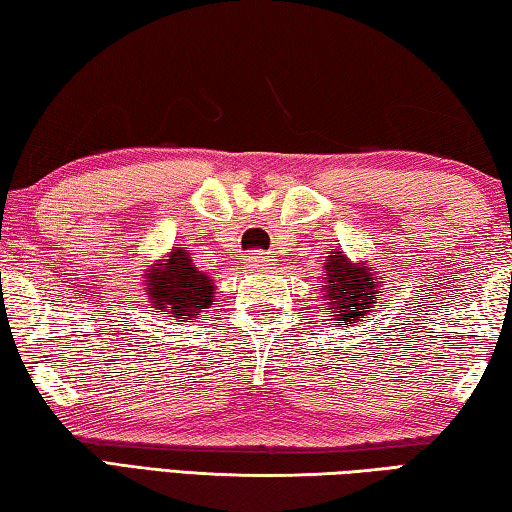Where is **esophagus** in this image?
<instances>
[{
	"label": "esophagus",
	"mask_w": 512,
	"mask_h": 512,
	"mask_svg": "<svg viewBox=\"0 0 512 512\" xmlns=\"http://www.w3.org/2000/svg\"><path fill=\"white\" fill-rule=\"evenodd\" d=\"M270 261H272V258L261 254V251H254V254L247 256V263L251 267H256V270H267V265H270Z\"/></svg>",
	"instance_id": "obj_1"
}]
</instances>
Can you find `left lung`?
Returning a JSON list of instances; mask_svg holds the SVG:
<instances>
[{
    "label": "left lung",
    "instance_id": "1",
    "mask_svg": "<svg viewBox=\"0 0 512 512\" xmlns=\"http://www.w3.org/2000/svg\"><path fill=\"white\" fill-rule=\"evenodd\" d=\"M321 272V306L330 324L339 328H351L369 317L387 290V274L378 272L371 261H351L342 249L330 251Z\"/></svg>",
    "mask_w": 512,
    "mask_h": 512
}]
</instances>
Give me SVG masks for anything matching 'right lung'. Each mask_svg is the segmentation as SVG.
<instances>
[{"label":"right lung","mask_w":512,"mask_h":512,"mask_svg":"<svg viewBox=\"0 0 512 512\" xmlns=\"http://www.w3.org/2000/svg\"><path fill=\"white\" fill-rule=\"evenodd\" d=\"M143 292L159 315L173 321H193L213 306V276L197 270L191 254L173 247L143 274Z\"/></svg>","instance_id":"1"}]
</instances>
